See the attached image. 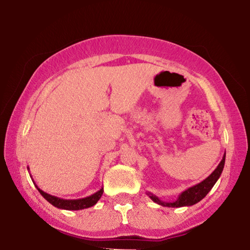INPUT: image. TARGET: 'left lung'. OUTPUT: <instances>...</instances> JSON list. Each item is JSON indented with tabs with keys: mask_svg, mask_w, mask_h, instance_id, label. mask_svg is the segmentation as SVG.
Returning <instances> with one entry per match:
<instances>
[{
	"mask_svg": "<svg viewBox=\"0 0 250 250\" xmlns=\"http://www.w3.org/2000/svg\"><path fill=\"white\" fill-rule=\"evenodd\" d=\"M225 164V153L222 158L221 163L218 164V166L215 168L213 173L210 174L207 179H205L203 182L196 184V186L189 188V189L184 190L182 193L180 194L179 198L175 201L172 203H166V201L160 200L158 197L152 194L151 192H146V194L150 197V199L155 201L156 204L162 205L164 207H184V206H192V205L199 203L200 200H203L205 197L207 196V193L211 190V188L214 187V184L217 182V180L220 179L222 172H223Z\"/></svg>",
	"mask_w": 250,
	"mask_h": 250,
	"instance_id": "1",
	"label": "left lung"
}]
</instances>
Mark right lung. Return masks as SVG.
I'll return each mask as SVG.
<instances>
[{"instance_id":"add662e5","label":"right lung","mask_w":250,"mask_h":250,"mask_svg":"<svg viewBox=\"0 0 250 250\" xmlns=\"http://www.w3.org/2000/svg\"><path fill=\"white\" fill-rule=\"evenodd\" d=\"M35 187L37 188V190L40 191V193L42 194V196L45 198L51 205H53V206L57 208H60V209H66V210H80V209H84V208L94 206V205L98 203V200L101 198L102 193H104V188H101V189L97 191L95 193L91 194V196L88 197L81 198V199H62V198L52 196V194L44 192V191L41 190L37 186Z\"/></svg>"}]
</instances>
